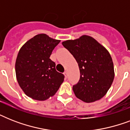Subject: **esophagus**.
I'll list each match as a JSON object with an SVG mask.
<instances>
[{"label":"esophagus","instance_id":"obj_1","mask_svg":"<svg viewBox=\"0 0 130 130\" xmlns=\"http://www.w3.org/2000/svg\"><path fill=\"white\" fill-rule=\"evenodd\" d=\"M64 75H65V77H67V71H65V72H64Z\"/></svg>","mask_w":130,"mask_h":130}]
</instances>
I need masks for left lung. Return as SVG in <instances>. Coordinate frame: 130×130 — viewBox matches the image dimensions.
<instances>
[{"label": "left lung", "mask_w": 130, "mask_h": 130, "mask_svg": "<svg viewBox=\"0 0 130 130\" xmlns=\"http://www.w3.org/2000/svg\"><path fill=\"white\" fill-rule=\"evenodd\" d=\"M62 44L73 55L79 66L80 77L73 85L77 98L86 103L102 99L114 79V67L107 49L89 36L69 40Z\"/></svg>", "instance_id": "left-lung-1"}]
</instances>
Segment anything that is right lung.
I'll return each instance as SVG.
<instances>
[{
    "instance_id": "right-lung-1",
    "label": "right lung",
    "mask_w": 130,
    "mask_h": 130,
    "mask_svg": "<svg viewBox=\"0 0 130 130\" xmlns=\"http://www.w3.org/2000/svg\"><path fill=\"white\" fill-rule=\"evenodd\" d=\"M60 40L45 34L35 36L21 47L15 62V73L19 86L27 96L45 101L53 96L64 81V75L57 71L51 59Z\"/></svg>"
}]
</instances>
